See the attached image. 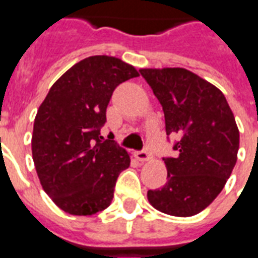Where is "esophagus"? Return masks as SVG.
<instances>
[{
	"instance_id": "esophagus-1",
	"label": "esophagus",
	"mask_w": 258,
	"mask_h": 258,
	"mask_svg": "<svg viewBox=\"0 0 258 258\" xmlns=\"http://www.w3.org/2000/svg\"><path fill=\"white\" fill-rule=\"evenodd\" d=\"M135 157H137L140 162H151L152 160V155L146 151L137 152V153H135Z\"/></svg>"
}]
</instances>
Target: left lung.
<instances>
[{
  "label": "left lung",
  "instance_id": "8db88e82",
  "mask_svg": "<svg viewBox=\"0 0 258 258\" xmlns=\"http://www.w3.org/2000/svg\"><path fill=\"white\" fill-rule=\"evenodd\" d=\"M140 72L162 103L166 133L178 137V156L164 159L167 181L148 190V200L168 216H195L220 195L235 167L239 130L233 113L216 85L186 69Z\"/></svg>",
  "mask_w": 258,
  "mask_h": 258
}]
</instances>
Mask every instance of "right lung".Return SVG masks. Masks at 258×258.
Returning <instances> with one entry per match:
<instances>
[{"instance_id": "1", "label": "right lung", "mask_w": 258, "mask_h": 258, "mask_svg": "<svg viewBox=\"0 0 258 258\" xmlns=\"http://www.w3.org/2000/svg\"><path fill=\"white\" fill-rule=\"evenodd\" d=\"M138 70L107 55L90 56L59 77L37 110L31 153L42 189L60 210L94 216L112 203L128 152L103 140L101 127L114 88Z\"/></svg>"}]
</instances>
